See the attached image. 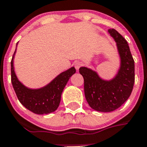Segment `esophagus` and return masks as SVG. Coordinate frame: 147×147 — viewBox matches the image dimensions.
<instances>
[{"mask_svg":"<svg viewBox=\"0 0 147 147\" xmlns=\"http://www.w3.org/2000/svg\"><path fill=\"white\" fill-rule=\"evenodd\" d=\"M82 65H83V63H82V62H79V61H78V62H76V63H75V68H76V70H79V68L82 66Z\"/></svg>","mask_w":147,"mask_h":147,"instance_id":"34e87169","label":"esophagus"}]
</instances>
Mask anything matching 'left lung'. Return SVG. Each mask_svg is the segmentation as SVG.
I'll list each match as a JSON object with an SVG mask.
<instances>
[{
	"instance_id": "obj_1",
	"label": "left lung",
	"mask_w": 147,
	"mask_h": 147,
	"mask_svg": "<svg viewBox=\"0 0 147 147\" xmlns=\"http://www.w3.org/2000/svg\"><path fill=\"white\" fill-rule=\"evenodd\" d=\"M108 33L116 43L120 57L118 72L111 79H102L97 71L81 67L84 81L85 97L93 110L109 113L121 107L131 95L135 81L134 61L126 40L114 29Z\"/></svg>"
}]
</instances>
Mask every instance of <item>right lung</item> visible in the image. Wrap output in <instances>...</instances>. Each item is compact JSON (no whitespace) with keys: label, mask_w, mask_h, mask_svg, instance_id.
Listing matches in <instances>:
<instances>
[{"label":"right lung","mask_w":147,"mask_h":147,"mask_svg":"<svg viewBox=\"0 0 147 147\" xmlns=\"http://www.w3.org/2000/svg\"><path fill=\"white\" fill-rule=\"evenodd\" d=\"M17 47V44H16ZM16 47L11 62V82L19 102L29 110L38 115L49 114L55 111L61 102V94L67 82L76 73L74 66L61 73L45 86L32 89L25 86L17 78L13 66Z\"/></svg>","instance_id":"add662e5"}]
</instances>
